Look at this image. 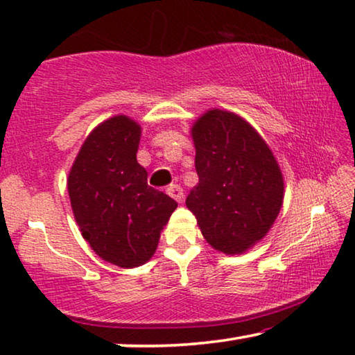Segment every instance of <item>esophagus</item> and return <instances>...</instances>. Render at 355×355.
<instances>
[{
    "label": "esophagus",
    "instance_id": "34e87169",
    "mask_svg": "<svg viewBox=\"0 0 355 355\" xmlns=\"http://www.w3.org/2000/svg\"><path fill=\"white\" fill-rule=\"evenodd\" d=\"M166 192H168V196L173 197L176 202H182L184 191H182L181 186H178V184H171V186L166 189Z\"/></svg>",
    "mask_w": 355,
    "mask_h": 355
}]
</instances>
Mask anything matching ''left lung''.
<instances>
[{"instance_id":"left-lung-1","label":"left lung","mask_w":355,"mask_h":355,"mask_svg":"<svg viewBox=\"0 0 355 355\" xmlns=\"http://www.w3.org/2000/svg\"><path fill=\"white\" fill-rule=\"evenodd\" d=\"M191 134L198 184L186 205L213 249L244 254L263 239L283 205L278 162L260 134L230 111H207Z\"/></svg>"}]
</instances>
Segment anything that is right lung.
Segmentation results:
<instances>
[{
	"label": "right lung",
	"mask_w": 355,
	"mask_h": 355,
	"mask_svg": "<svg viewBox=\"0 0 355 355\" xmlns=\"http://www.w3.org/2000/svg\"><path fill=\"white\" fill-rule=\"evenodd\" d=\"M140 125L113 116L89 134L67 178L71 207L100 259L134 268L152 259L178 203L147 184L137 163Z\"/></svg>",
	"instance_id": "right-lung-1"
}]
</instances>
